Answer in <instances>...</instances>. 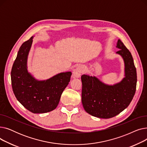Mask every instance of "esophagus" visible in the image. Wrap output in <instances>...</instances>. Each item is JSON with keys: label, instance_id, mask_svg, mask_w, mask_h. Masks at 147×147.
Listing matches in <instances>:
<instances>
[{"label": "esophagus", "instance_id": "34e87169", "mask_svg": "<svg viewBox=\"0 0 147 147\" xmlns=\"http://www.w3.org/2000/svg\"><path fill=\"white\" fill-rule=\"evenodd\" d=\"M85 71V68L82 65H79L77 67L73 70V78H79L81 75Z\"/></svg>", "mask_w": 147, "mask_h": 147}]
</instances>
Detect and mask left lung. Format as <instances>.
<instances>
[{
	"instance_id": "1",
	"label": "left lung",
	"mask_w": 147,
	"mask_h": 147,
	"mask_svg": "<svg viewBox=\"0 0 147 147\" xmlns=\"http://www.w3.org/2000/svg\"><path fill=\"white\" fill-rule=\"evenodd\" d=\"M116 47L125 66V77L120 83L110 86L95 76L81 77L82 104L84 110L94 117L110 119L118 115L129 106L135 94L137 75L132 56L120 39Z\"/></svg>"
}]
</instances>
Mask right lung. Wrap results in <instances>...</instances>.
<instances>
[{
    "mask_svg": "<svg viewBox=\"0 0 147 147\" xmlns=\"http://www.w3.org/2000/svg\"><path fill=\"white\" fill-rule=\"evenodd\" d=\"M33 38L23 43L18 52L11 70L12 87L15 97L26 109L34 114L45 113L56 109L72 74L61 73L46 80H36L27 69Z\"/></svg>",
    "mask_w": 147,
    "mask_h": 147,
    "instance_id": "right-lung-1",
    "label": "right lung"
}]
</instances>
